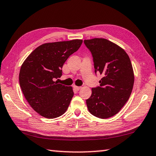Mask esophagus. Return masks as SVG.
I'll list each match as a JSON object with an SVG mask.
<instances>
[{
	"label": "esophagus",
	"mask_w": 156,
	"mask_h": 156,
	"mask_svg": "<svg viewBox=\"0 0 156 156\" xmlns=\"http://www.w3.org/2000/svg\"><path fill=\"white\" fill-rule=\"evenodd\" d=\"M73 87H74V89H75V90L76 91H79V90H80V89L81 88L80 87H78V86H76V85H74V86H73Z\"/></svg>",
	"instance_id": "esophagus-1"
}]
</instances>
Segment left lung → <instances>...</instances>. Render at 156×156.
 I'll list each match as a JSON object with an SVG mask.
<instances>
[{
  "label": "left lung",
  "instance_id": "8db88e82",
  "mask_svg": "<svg viewBox=\"0 0 156 156\" xmlns=\"http://www.w3.org/2000/svg\"><path fill=\"white\" fill-rule=\"evenodd\" d=\"M93 56L95 72L102 76L100 87L86 100L89 112L105 119L120 112L128 101L134 83L130 58L122 47L105 38L84 40Z\"/></svg>",
  "mask_w": 156,
  "mask_h": 156
}]
</instances>
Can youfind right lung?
Listing matches in <instances>:
<instances>
[{"instance_id": "1", "label": "right lung", "mask_w": 156, "mask_h": 156, "mask_svg": "<svg viewBox=\"0 0 156 156\" xmlns=\"http://www.w3.org/2000/svg\"><path fill=\"white\" fill-rule=\"evenodd\" d=\"M83 40L47 43L37 47L23 62L19 83L28 103L38 114L56 118L67 111L73 96L72 87L58 84L62 66L80 48Z\"/></svg>"}]
</instances>
